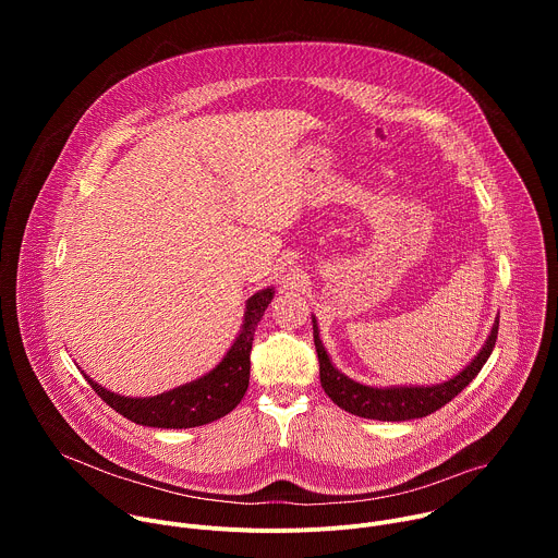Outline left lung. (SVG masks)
<instances>
[{"mask_svg":"<svg viewBox=\"0 0 558 558\" xmlns=\"http://www.w3.org/2000/svg\"><path fill=\"white\" fill-rule=\"evenodd\" d=\"M499 333V320L493 327V333L484 349L476 355L457 377L437 384V386H402V388H373L357 384L342 375L329 360L320 336H317V325L313 317V342L317 351V362H320V381L325 392L331 400L351 415L379 420V422H404L415 417H426L448 404L454 395H459L488 362Z\"/></svg>","mask_w":558,"mask_h":558,"instance_id":"8db88e82","label":"left lung"}]
</instances>
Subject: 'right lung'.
<instances>
[{
    "instance_id": "right-lung-1",
    "label": "right lung",
    "mask_w": 558,
    "mask_h": 558,
    "mask_svg": "<svg viewBox=\"0 0 558 558\" xmlns=\"http://www.w3.org/2000/svg\"><path fill=\"white\" fill-rule=\"evenodd\" d=\"M274 298L271 289L258 291L250 298L245 311V325L241 336L235 338L233 347L227 351L222 362L207 373L205 377L168 390L156 397H121L114 395L88 377V384L101 400L117 411L119 415L128 417L134 424L151 426V428H194L209 424L214 420L225 417L241 404L243 395L250 386V355L256 327L265 308Z\"/></svg>"
}]
</instances>
